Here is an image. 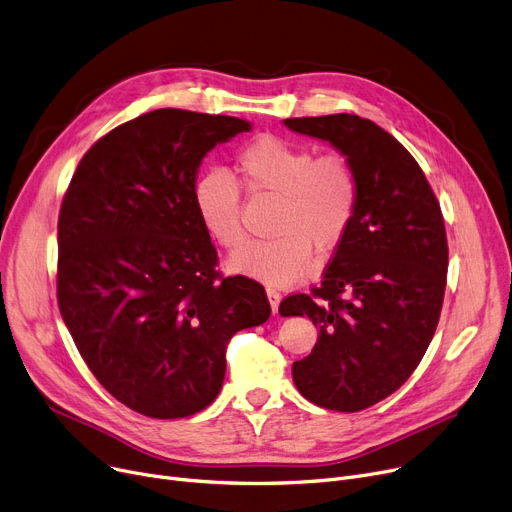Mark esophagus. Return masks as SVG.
I'll return each mask as SVG.
<instances>
[{
  "mask_svg": "<svg viewBox=\"0 0 512 512\" xmlns=\"http://www.w3.org/2000/svg\"><path fill=\"white\" fill-rule=\"evenodd\" d=\"M267 299H270V305H272V311H274V315L278 313V307H280V299H282V294L276 290V288H272V286H267Z\"/></svg>",
  "mask_w": 512,
  "mask_h": 512,
  "instance_id": "34e87169",
  "label": "esophagus"
}]
</instances>
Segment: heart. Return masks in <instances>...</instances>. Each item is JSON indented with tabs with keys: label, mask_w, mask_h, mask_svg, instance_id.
I'll return each instance as SVG.
<instances>
[{
	"label": "heart",
	"mask_w": 512,
	"mask_h": 512,
	"mask_svg": "<svg viewBox=\"0 0 512 512\" xmlns=\"http://www.w3.org/2000/svg\"><path fill=\"white\" fill-rule=\"evenodd\" d=\"M249 197H278L272 240H247L242 193L224 172H207L193 186V203L207 234L232 259L234 272L267 284H292L307 270L311 251L330 253L344 240L359 205V176L342 153H321L276 134H261L236 153Z\"/></svg>",
	"instance_id": "1"
}]
</instances>
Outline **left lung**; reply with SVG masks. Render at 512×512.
<instances>
[{
  "instance_id": "left-lung-1",
  "label": "left lung",
  "mask_w": 512,
  "mask_h": 512,
  "mask_svg": "<svg viewBox=\"0 0 512 512\" xmlns=\"http://www.w3.org/2000/svg\"><path fill=\"white\" fill-rule=\"evenodd\" d=\"M330 141L357 170L355 220L319 286L290 294L280 315H307L319 338L292 363L313 405L357 413L409 380L432 342L444 303L448 240L440 203L415 157L355 114L288 118Z\"/></svg>"
}]
</instances>
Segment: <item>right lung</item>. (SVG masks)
I'll return each instance as SVG.
<instances>
[{
	"label": "right lung",
	"mask_w": 512,
	"mask_h": 512,
	"mask_svg": "<svg viewBox=\"0 0 512 512\" xmlns=\"http://www.w3.org/2000/svg\"><path fill=\"white\" fill-rule=\"evenodd\" d=\"M251 124L155 110L101 137L76 166L58 218V305L80 357L128 409L203 411L230 338L267 321L265 288L224 276L193 186L209 149Z\"/></svg>",
	"instance_id": "add662e5"
}]
</instances>
